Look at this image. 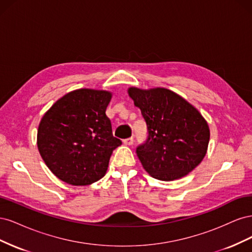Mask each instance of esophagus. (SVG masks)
<instances>
[{
    "mask_svg": "<svg viewBox=\"0 0 252 252\" xmlns=\"http://www.w3.org/2000/svg\"><path fill=\"white\" fill-rule=\"evenodd\" d=\"M123 143H124L125 145H128V146H130V145H132V144H133V138H128V139H125V140L123 141Z\"/></svg>",
    "mask_w": 252,
    "mask_h": 252,
    "instance_id": "1",
    "label": "esophagus"
}]
</instances>
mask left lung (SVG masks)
<instances>
[{
    "label": "left lung",
    "instance_id": "8db88e82",
    "mask_svg": "<svg viewBox=\"0 0 252 252\" xmlns=\"http://www.w3.org/2000/svg\"><path fill=\"white\" fill-rule=\"evenodd\" d=\"M127 91L147 124V142L136 149L143 168L152 178L169 182L199 166L210 139L208 123L200 111L163 87H129Z\"/></svg>",
    "mask_w": 252,
    "mask_h": 252
}]
</instances>
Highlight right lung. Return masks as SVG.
Listing matches in <instances>:
<instances>
[{"instance_id": "1", "label": "right lung", "mask_w": 252, "mask_h": 252, "mask_svg": "<svg viewBox=\"0 0 252 252\" xmlns=\"http://www.w3.org/2000/svg\"><path fill=\"white\" fill-rule=\"evenodd\" d=\"M112 94L81 88L63 95L44 113L36 144L50 171L67 184L87 186L102 179L112 151L122 144L112 135L106 108Z\"/></svg>"}]
</instances>
